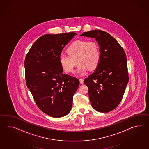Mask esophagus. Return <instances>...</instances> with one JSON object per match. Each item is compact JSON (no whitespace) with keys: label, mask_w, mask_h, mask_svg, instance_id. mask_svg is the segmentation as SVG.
I'll return each instance as SVG.
<instances>
[{"label":"esophagus","mask_w":149,"mask_h":149,"mask_svg":"<svg viewBox=\"0 0 149 149\" xmlns=\"http://www.w3.org/2000/svg\"><path fill=\"white\" fill-rule=\"evenodd\" d=\"M79 82L81 84H83V79H79Z\"/></svg>","instance_id":"1"}]
</instances>
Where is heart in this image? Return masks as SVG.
<instances>
[{
	"instance_id": "obj_1",
	"label": "heart",
	"mask_w": 149,
	"mask_h": 149,
	"mask_svg": "<svg viewBox=\"0 0 149 149\" xmlns=\"http://www.w3.org/2000/svg\"><path fill=\"white\" fill-rule=\"evenodd\" d=\"M68 55L61 54L59 61L66 73H72L77 62L79 64L77 73L84 74L88 69H95L101 59V51L98 43L95 40H77L68 46Z\"/></svg>"
}]
</instances>
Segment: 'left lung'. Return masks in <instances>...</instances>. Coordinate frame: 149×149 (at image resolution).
I'll use <instances>...</instances> for the list:
<instances>
[{
  "label": "left lung",
  "mask_w": 149,
  "mask_h": 149,
  "mask_svg": "<svg viewBox=\"0 0 149 149\" xmlns=\"http://www.w3.org/2000/svg\"><path fill=\"white\" fill-rule=\"evenodd\" d=\"M81 36L95 38L101 51L99 65L84 80L91 105L99 112H109L121 102L129 81L126 53L118 41L103 30L84 32Z\"/></svg>",
  "instance_id": "8db88e82"
}]
</instances>
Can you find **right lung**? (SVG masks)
Returning <instances> with one entry per match:
<instances>
[{
  "mask_svg": "<svg viewBox=\"0 0 149 149\" xmlns=\"http://www.w3.org/2000/svg\"><path fill=\"white\" fill-rule=\"evenodd\" d=\"M76 33L46 34L33 43L24 60L25 79L37 106L53 118L70 113L73 97L79 86L76 77L63 74L59 57Z\"/></svg>",
  "mask_w": 149,
  "mask_h": 149,
  "instance_id": "obj_1",
  "label": "right lung"
}]
</instances>
